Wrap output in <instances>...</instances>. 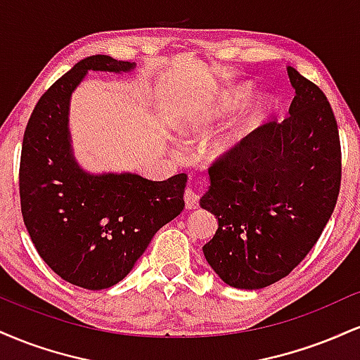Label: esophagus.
<instances>
[{
  "instance_id": "1",
  "label": "esophagus",
  "mask_w": 360,
  "mask_h": 360,
  "mask_svg": "<svg viewBox=\"0 0 360 360\" xmlns=\"http://www.w3.org/2000/svg\"><path fill=\"white\" fill-rule=\"evenodd\" d=\"M198 201H200V196H198L196 191L191 188H188L184 191V203L188 210H196L198 208Z\"/></svg>"
}]
</instances>
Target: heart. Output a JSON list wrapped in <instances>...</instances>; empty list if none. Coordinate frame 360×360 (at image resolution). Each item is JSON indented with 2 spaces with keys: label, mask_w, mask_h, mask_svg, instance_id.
Listing matches in <instances>:
<instances>
[{
  "label": "heart",
  "mask_w": 360,
  "mask_h": 360,
  "mask_svg": "<svg viewBox=\"0 0 360 360\" xmlns=\"http://www.w3.org/2000/svg\"><path fill=\"white\" fill-rule=\"evenodd\" d=\"M252 93V86L249 82H240V84H235L230 89H226L225 93L221 94L220 101H218V113L229 115L235 111L237 108L249 100ZM274 110V100L269 96V94H259L250 105H247V108L238 115L237 118L226 127V130L223 131L210 147V155L213 159L217 157L226 155L229 152H232L235 147H238L243 140H247L254 134L257 128L269 118V115ZM181 131L186 130V127L179 128Z\"/></svg>",
  "instance_id": "heart-1"
}]
</instances>
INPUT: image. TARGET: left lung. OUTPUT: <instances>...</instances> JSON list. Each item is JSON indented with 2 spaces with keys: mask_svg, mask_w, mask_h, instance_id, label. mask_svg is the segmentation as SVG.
I'll return each mask as SVG.
<instances>
[{
  "mask_svg": "<svg viewBox=\"0 0 360 360\" xmlns=\"http://www.w3.org/2000/svg\"><path fill=\"white\" fill-rule=\"evenodd\" d=\"M296 96L284 122L262 125L208 169L200 200L218 230L205 259L223 283L260 289L307 257L335 208L340 140L323 91L288 68Z\"/></svg>",
  "mask_w": 360,
  "mask_h": 360,
  "instance_id": "left-lung-1",
  "label": "left lung"
}]
</instances>
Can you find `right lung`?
<instances>
[{
    "label": "right lung",
    "mask_w": 360,
    "mask_h": 360,
    "mask_svg": "<svg viewBox=\"0 0 360 360\" xmlns=\"http://www.w3.org/2000/svg\"><path fill=\"white\" fill-rule=\"evenodd\" d=\"M135 62L91 56L44 93L28 120L20 201L37 252L68 283L115 286L134 269L157 230L183 212L188 176L150 181L134 172L91 174L74 157L69 105L88 71L130 72Z\"/></svg>",
    "instance_id": "obj_1"
}]
</instances>
